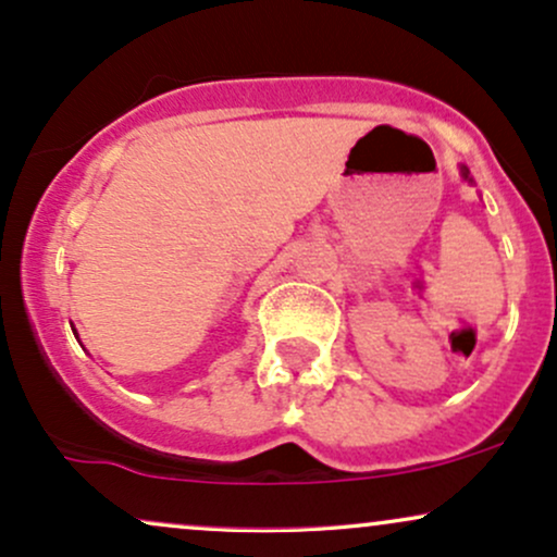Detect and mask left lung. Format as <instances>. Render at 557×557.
<instances>
[{"label": "left lung", "instance_id": "1", "mask_svg": "<svg viewBox=\"0 0 557 557\" xmlns=\"http://www.w3.org/2000/svg\"><path fill=\"white\" fill-rule=\"evenodd\" d=\"M461 175L466 177V181H471V177H469V170H466V168H461Z\"/></svg>", "mask_w": 557, "mask_h": 557}]
</instances>
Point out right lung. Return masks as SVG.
<instances>
[{"label": "right lung", "instance_id": "add662e5", "mask_svg": "<svg viewBox=\"0 0 557 557\" xmlns=\"http://www.w3.org/2000/svg\"><path fill=\"white\" fill-rule=\"evenodd\" d=\"M73 332H75V330H73Z\"/></svg>", "mask_w": 557, "mask_h": 557}]
</instances>
